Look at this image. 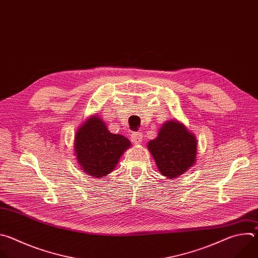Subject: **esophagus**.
Segmentation results:
<instances>
[{"label":"esophagus","mask_w":258,"mask_h":258,"mask_svg":"<svg viewBox=\"0 0 258 258\" xmlns=\"http://www.w3.org/2000/svg\"><path fill=\"white\" fill-rule=\"evenodd\" d=\"M131 139H132V141H133L134 144L139 145V144H141L142 141H143V136H142L141 133H133Z\"/></svg>","instance_id":"esophagus-1"}]
</instances>
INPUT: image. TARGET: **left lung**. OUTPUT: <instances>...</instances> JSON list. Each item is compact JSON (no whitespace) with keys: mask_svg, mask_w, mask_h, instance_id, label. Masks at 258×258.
Here are the masks:
<instances>
[{"mask_svg":"<svg viewBox=\"0 0 258 258\" xmlns=\"http://www.w3.org/2000/svg\"><path fill=\"white\" fill-rule=\"evenodd\" d=\"M147 146L158 170L167 178L183 174L197 160L198 145L195 135L176 119L165 121L157 137Z\"/></svg>","mask_w":258,"mask_h":258,"instance_id":"left-lung-1","label":"left lung"}]
</instances>
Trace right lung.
I'll list each match as a JSON object with an SVG mask.
<instances>
[{
	"label": "right lung",
	"instance_id": "add662e5",
	"mask_svg": "<svg viewBox=\"0 0 258 258\" xmlns=\"http://www.w3.org/2000/svg\"><path fill=\"white\" fill-rule=\"evenodd\" d=\"M73 144L81 170L95 177H103L113 171L132 145L122 135L110 133L97 114L90 116L79 127Z\"/></svg>",
	"mask_w": 258,
	"mask_h": 258
}]
</instances>
